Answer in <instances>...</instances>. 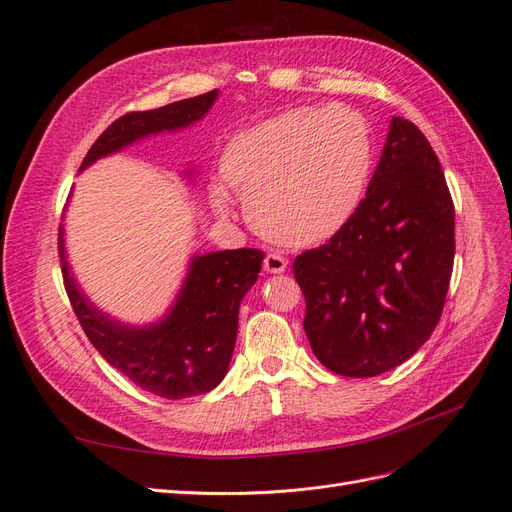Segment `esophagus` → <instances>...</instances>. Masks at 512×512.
Listing matches in <instances>:
<instances>
[{
	"instance_id": "esophagus-1",
	"label": "esophagus",
	"mask_w": 512,
	"mask_h": 512,
	"mask_svg": "<svg viewBox=\"0 0 512 512\" xmlns=\"http://www.w3.org/2000/svg\"><path fill=\"white\" fill-rule=\"evenodd\" d=\"M288 267V260L280 254H267L265 256V271L267 273H284Z\"/></svg>"
}]
</instances>
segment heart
I'll use <instances>...</instances> for the list:
<instances>
[{"instance_id":"heart-1","label":"heart","mask_w":512,"mask_h":512,"mask_svg":"<svg viewBox=\"0 0 512 512\" xmlns=\"http://www.w3.org/2000/svg\"><path fill=\"white\" fill-rule=\"evenodd\" d=\"M374 145L367 121L348 106L294 108L230 138L222 179L245 203L254 228L280 245H316L342 228L365 196ZM211 205L230 211L224 185Z\"/></svg>"}]
</instances>
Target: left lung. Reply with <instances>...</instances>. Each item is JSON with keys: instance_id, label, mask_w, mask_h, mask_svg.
I'll list each match as a JSON object with an SVG mask.
<instances>
[{"instance_id": "obj_1", "label": "left lung", "mask_w": 512, "mask_h": 512, "mask_svg": "<svg viewBox=\"0 0 512 512\" xmlns=\"http://www.w3.org/2000/svg\"><path fill=\"white\" fill-rule=\"evenodd\" d=\"M453 258L455 207L438 156L412 121L393 117L359 209L294 258L316 359L348 378L408 361L442 316Z\"/></svg>"}]
</instances>
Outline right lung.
Instances as JSON below:
<instances>
[{
	"instance_id": "right-lung-1",
	"label": "right lung",
	"mask_w": 512,
	"mask_h": 512,
	"mask_svg": "<svg viewBox=\"0 0 512 512\" xmlns=\"http://www.w3.org/2000/svg\"><path fill=\"white\" fill-rule=\"evenodd\" d=\"M218 94L215 89L119 117L91 145L81 170L147 136L190 128L209 113ZM64 241V226H59V258L68 299L89 342L106 363L143 391L166 399L203 395L224 380L237 342L239 305L256 284L265 254L247 247L194 254L168 312L156 322L136 327L111 318L89 301L70 273Z\"/></svg>"
}]
</instances>
